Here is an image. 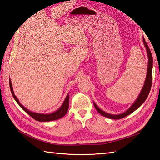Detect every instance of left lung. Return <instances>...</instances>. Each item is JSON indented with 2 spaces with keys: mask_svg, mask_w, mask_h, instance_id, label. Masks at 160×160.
<instances>
[{
  "mask_svg": "<svg viewBox=\"0 0 160 160\" xmlns=\"http://www.w3.org/2000/svg\"><path fill=\"white\" fill-rule=\"evenodd\" d=\"M143 42L144 44V46L147 49V52L148 53V69H147V78H146V80L144 84V87L142 88V90L141 93L139 95L138 99L135 100L134 104L128 108V109L124 112V113H122L120 115H111L109 113H107L106 112L102 111L99 108L97 107V105L93 103L95 108H96L98 113H100L102 115H103L104 117H107L111 119H113V120H119V119H122L126 116H127L129 114L132 113V112L135 111V110L140 107L141 105L144 102V101L147 100V98L148 96L149 92H150L151 85H152V56L151 52L150 51V49L148 47V45L147 42H146L145 39H143Z\"/></svg>",
  "mask_w": 160,
  "mask_h": 160,
  "instance_id": "obj_1",
  "label": "left lung"
}]
</instances>
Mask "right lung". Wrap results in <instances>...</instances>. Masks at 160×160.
Here are the masks:
<instances>
[{"mask_svg":"<svg viewBox=\"0 0 160 160\" xmlns=\"http://www.w3.org/2000/svg\"><path fill=\"white\" fill-rule=\"evenodd\" d=\"M9 87H10V90H11L12 96H13V98L15 99V100L16 101V102L18 104L19 106L21 107L27 113H28L30 116L33 118L34 120H36L37 121L49 122V121L56 120H58V119L62 118L64 115H65V114L67 113L68 108H69V95H67V96L65 98V100H64L62 107H61L58 110H57L56 111L53 112V113H51V114H40V113H33V112L29 111L28 109H27L26 108H25V107H23L22 105L19 102V100H18V98H16V96L14 95V93H13L12 84L10 79H9Z\"/></svg>","mask_w":160,"mask_h":160,"instance_id":"obj_1","label":"right lung"}]
</instances>
